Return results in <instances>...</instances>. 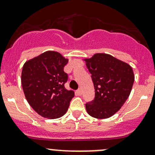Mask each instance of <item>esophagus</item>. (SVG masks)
Here are the masks:
<instances>
[{
    "instance_id": "1",
    "label": "esophagus",
    "mask_w": 155,
    "mask_h": 155,
    "mask_svg": "<svg viewBox=\"0 0 155 155\" xmlns=\"http://www.w3.org/2000/svg\"><path fill=\"white\" fill-rule=\"evenodd\" d=\"M76 94L77 96H81L82 94V91L80 90V89H79V90H77L76 91Z\"/></svg>"
}]
</instances>
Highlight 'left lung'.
Wrapping results in <instances>:
<instances>
[{"instance_id": "obj_1", "label": "left lung", "mask_w": 155, "mask_h": 155, "mask_svg": "<svg viewBox=\"0 0 155 155\" xmlns=\"http://www.w3.org/2000/svg\"><path fill=\"white\" fill-rule=\"evenodd\" d=\"M84 61L95 89V98L85 104L86 110L94 118L110 117L121 108L131 94L134 82L132 68L106 53H96Z\"/></svg>"}]
</instances>
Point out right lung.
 I'll list each match as a JSON object with an SVG mask.
<instances>
[{
	"label": "right lung",
	"instance_id": "add662e5",
	"mask_svg": "<svg viewBox=\"0 0 155 155\" xmlns=\"http://www.w3.org/2000/svg\"><path fill=\"white\" fill-rule=\"evenodd\" d=\"M68 63L61 53L46 51L24 63L21 84L31 107L45 118L57 119L65 114L74 91L64 87L68 74L64 68Z\"/></svg>",
	"mask_w": 155,
	"mask_h": 155
}]
</instances>
